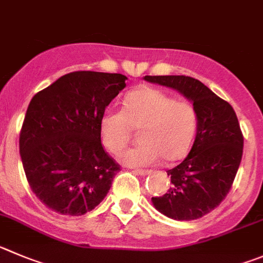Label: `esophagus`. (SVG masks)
I'll use <instances>...</instances> for the list:
<instances>
[{
	"label": "esophagus",
	"instance_id": "1",
	"mask_svg": "<svg viewBox=\"0 0 263 263\" xmlns=\"http://www.w3.org/2000/svg\"><path fill=\"white\" fill-rule=\"evenodd\" d=\"M135 174H137V175H148V174H151L152 171L151 170H140V168H135L134 170Z\"/></svg>",
	"mask_w": 263,
	"mask_h": 263
}]
</instances>
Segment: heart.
Instances as JSON below:
<instances>
[{"mask_svg":"<svg viewBox=\"0 0 263 263\" xmlns=\"http://www.w3.org/2000/svg\"><path fill=\"white\" fill-rule=\"evenodd\" d=\"M197 128V112L192 104L176 101L168 93L151 87L131 90L124 98L123 110L109 107L100 119V135L105 148L119 153L140 129V144L120 153L127 166H149L162 156L175 161L187 153Z\"/></svg>","mask_w":263,"mask_h":263,"instance_id":"b5f03b06","label":"heart"}]
</instances>
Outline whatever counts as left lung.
Segmentation results:
<instances>
[{"mask_svg": "<svg viewBox=\"0 0 263 263\" xmlns=\"http://www.w3.org/2000/svg\"><path fill=\"white\" fill-rule=\"evenodd\" d=\"M146 82L173 88L197 112V134L181 163L167 171L171 187L152 197L154 208L176 220H193L214 210L234 183L242 157L244 137L236 112L227 101L191 76H144Z\"/></svg>", "mask_w": 263, "mask_h": 263, "instance_id": "obj_1", "label": "left lung"}]
</instances>
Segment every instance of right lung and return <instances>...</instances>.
I'll return each instance as SVG.
<instances>
[{
	"instance_id": "1",
	"label": "right lung",
	"mask_w": 263,
	"mask_h": 263,
	"mask_svg": "<svg viewBox=\"0 0 263 263\" xmlns=\"http://www.w3.org/2000/svg\"><path fill=\"white\" fill-rule=\"evenodd\" d=\"M126 80L122 73L75 71L32 97L19 152L32 192L53 212L79 217L109 192L120 166L102 146L100 119Z\"/></svg>"
}]
</instances>
